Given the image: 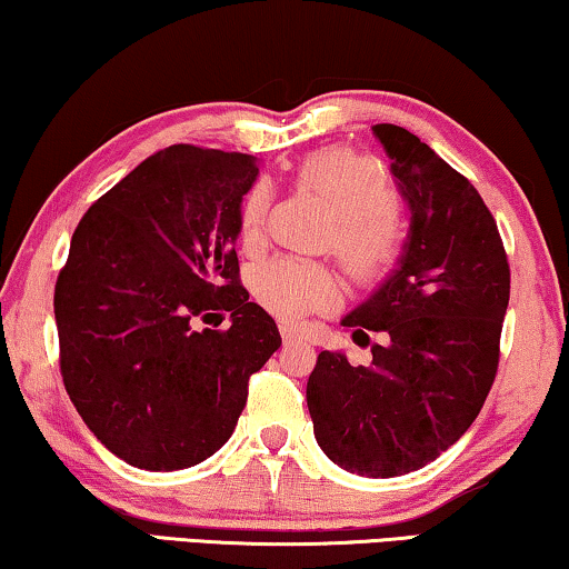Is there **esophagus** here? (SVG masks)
I'll use <instances>...</instances> for the list:
<instances>
[{"mask_svg": "<svg viewBox=\"0 0 569 569\" xmlns=\"http://www.w3.org/2000/svg\"><path fill=\"white\" fill-rule=\"evenodd\" d=\"M279 333H282V339H284V343H290V341H300V331L298 328H295L292 323H282L279 326Z\"/></svg>", "mask_w": 569, "mask_h": 569, "instance_id": "34e87169", "label": "esophagus"}]
</instances>
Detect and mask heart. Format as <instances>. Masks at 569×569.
Wrapping results in <instances>:
<instances>
[{"label": "heart", "mask_w": 569, "mask_h": 569, "mask_svg": "<svg viewBox=\"0 0 569 569\" xmlns=\"http://www.w3.org/2000/svg\"><path fill=\"white\" fill-rule=\"evenodd\" d=\"M300 182L318 189L339 218L336 251L361 282L382 279L400 251L392 223L398 194L385 167L372 156L349 148H326L300 163ZM269 212V189L253 184L241 204L243 241L259 238ZM251 292L261 308L277 318L295 320L305 312L328 308L339 298V282L326 267L298 259H271L251 271Z\"/></svg>", "instance_id": "obj_1"}]
</instances>
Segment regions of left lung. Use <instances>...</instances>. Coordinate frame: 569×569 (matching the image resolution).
<instances>
[{
	"mask_svg": "<svg viewBox=\"0 0 569 569\" xmlns=\"http://www.w3.org/2000/svg\"><path fill=\"white\" fill-rule=\"evenodd\" d=\"M410 223L385 282L341 326L372 343L367 367L320 351L308 380L318 447L346 472L398 477L433 462L480 413L510 295L503 241L482 197L400 126L372 128Z\"/></svg>",
	"mask_w": 569,
	"mask_h": 569,
	"instance_id": "left-lung-1",
	"label": "left lung"
}]
</instances>
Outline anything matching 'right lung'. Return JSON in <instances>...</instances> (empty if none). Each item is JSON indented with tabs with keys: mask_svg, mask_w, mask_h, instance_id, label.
Returning <instances> with one entry per match:
<instances>
[{
	"mask_svg": "<svg viewBox=\"0 0 569 569\" xmlns=\"http://www.w3.org/2000/svg\"><path fill=\"white\" fill-rule=\"evenodd\" d=\"M253 156L169 146L73 230L53 312L66 392L114 457L151 472L204 462L230 439L249 377L282 339L238 282ZM231 312L226 332L193 320Z\"/></svg>",
	"mask_w": 569,
	"mask_h": 569,
	"instance_id": "obj_1",
	"label": "right lung"
}]
</instances>
